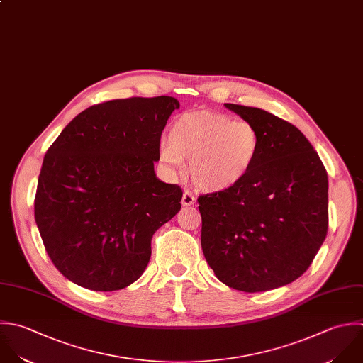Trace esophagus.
Listing matches in <instances>:
<instances>
[{"label": "esophagus", "mask_w": 363, "mask_h": 363, "mask_svg": "<svg viewBox=\"0 0 363 363\" xmlns=\"http://www.w3.org/2000/svg\"><path fill=\"white\" fill-rule=\"evenodd\" d=\"M194 203H195V196L189 191H185L184 195H182V205L184 206H191Z\"/></svg>", "instance_id": "1"}]
</instances>
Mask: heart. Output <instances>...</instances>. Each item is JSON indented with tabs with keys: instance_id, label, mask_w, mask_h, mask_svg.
Instances as JSON below:
<instances>
[{
	"instance_id": "obj_1",
	"label": "heart",
	"mask_w": 363,
	"mask_h": 363,
	"mask_svg": "<svg viewBox=\"0 0 363 363\" xmlns=\"http://www.w3.org/2000/svg\"><path fill=\"white\" fill-rule=\"evenodd\" d=\"M260 151V134L246 120L216 113H185L160 147L161 161L181 169L189 161L194 184L205 191H225L242 182Z\"/></svg>"
}]
</instances>
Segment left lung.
I'll use <instances>...</instances> for the list:
<instances>
[{"label":"left lung","instance_id":"1","mask_svg":"<svg viewBox=\"0 0 363 363\" xmlns=\"http://www.w3.org/2000/svg\"><path fill=\"white\" fill-rule=\"evenodd\" d=\"M260 134L247 177L201 195V245L228 287L259 293L290 284L311 266L328 230V175L291 123L256 107L225 103Z\"/></svg>","mask_w":363,"mask_h":363}]
</instances>
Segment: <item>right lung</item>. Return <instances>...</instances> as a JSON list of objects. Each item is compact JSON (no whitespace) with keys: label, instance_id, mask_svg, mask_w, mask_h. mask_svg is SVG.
Masks as SVG:
<instances>
[{"label":"right lung","instance_id":"obj_1","mask_svg":"<svg viewBox=\"0 0 363 363\" xmlns=\"http://www.w3.org/2000/svg\"><path fill=\"white\" fill-rule=\"evenodd\" d=\"M179 101L117 99L77 114L48 148L35 222L55 267L93 291L141 277L152 235L181 209L182 189L160 181V140Z\"/></svg>","mask_w":363,"mask_h":363}]
</instances>
